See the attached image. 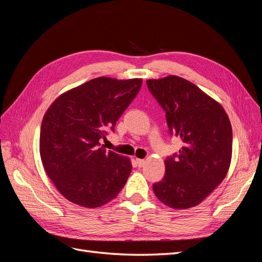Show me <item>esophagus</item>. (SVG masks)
I'll list each match as a JSON object with an SVG mask.
<instances>
[{"label":"esophagus","mask_w":262,"mask_h":262,"mask_svg":"<svg viewBox=\"0 0 262 262\" xmlns=\"http://www.w3.org/2000/svg\"><path fill=\"white\" fill-rule=\"evenodd\" d=\"M136 162H137L139 167H143L144 164H145V161H144V160H140V158H137Z\"/></svg>","instance_id":"obj_1"}]
</instances>
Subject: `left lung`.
<instances>
[{
    "label": "left lung",
    "instance_id": "8db88e82",
    "mask_svg": "<svg viewBox=\"0 0 262 262\" xmlns=\"http://www.w3.org/2000/svg\"><path fill=\"white\" fill-rule=\"evenodd\" d=\"M147 89L166 115L170 136L184 146L165 160L166 172L153 185L157 199L182 210L198 205L215 189L228 171L233 132L217 101L179 76L146 81Z\"/></svg>",
    "mask_w": 262,
    "mask_h": 262
}]
</instances>
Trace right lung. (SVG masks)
I'll return each instance as SVG.
<instances>
[{
  "instance_id": "right-lung-1",
  "label": "right lung",
  "mask_w": 262,
  "mask_h": 262,
  "mask_svg": "<svg viewBox=\"0 0 262 262\" xmlns=\"http://www.w3.org/2000/svg\"><path fill=\"white\" fill-rule=\"evenodd\" d=\"M142 78L97 77L62 94L47 110L40 128V156L61 194L85 208L112 201L132 169L128 157L106 152L100 140L136 98Z\"/></svg>"
}]
</instances>
